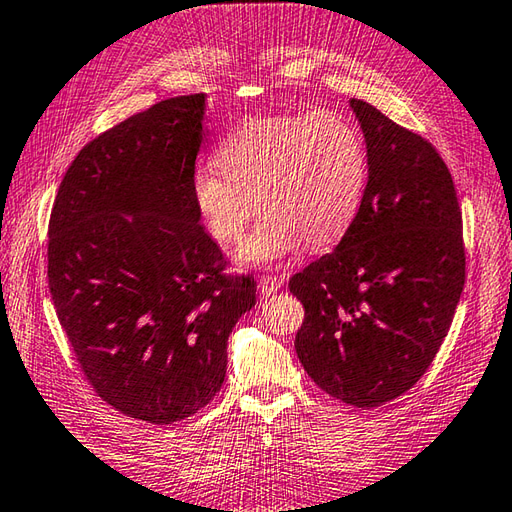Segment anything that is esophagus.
Here are the masks:
<instances>
[{
  "label": "esophagus",
  "mask_w": 512,
  "mask_h": 512,
  "mask_svg": "<svg viewBox=\"0 0 512 512\" xmlns=\"http://www.w3.org/2000/svg\"><path fill=\"white\" fill-rule=\"evenodd\" d=\"M257 286H259V293L262 295H273L282 286V279L279 277H259L257 279Z\"/></svg>",
  "instance_id": "34e87169"
}]
</instances>
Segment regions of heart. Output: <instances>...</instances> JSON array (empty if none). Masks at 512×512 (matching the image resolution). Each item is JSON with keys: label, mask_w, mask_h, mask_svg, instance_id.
I'll use <instances>...</instances> for the list:
<instances>
[{"label": "heart", "mask_w": 512, "mask_h": 512, "mask_svg": "<svg viewBox=\"0 0 512 512\" xmlns=\"http://www.w3.org/2000/svg\"><path fill=\"white\" fill-rule=\"evenodd\" d=\"M215 164L190 177V197L208 233L230 246L257 206L264 219L239 259L273 264L302 246L342 237L362 204L368 155L355 124L335 110L246 117L219 142Z\"/></svg>", "instance_id": "1"}]
</instances>
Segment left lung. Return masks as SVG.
<instances>
[{
	"instance_id": "obj_1",
	"label": "left lung",
	"mask_w": 512,
	"mask_h": 512,
	"mask_svg": "<svg viewBox=\"0 0 512 512\" xmlns=\"http://www.w3.org/2000/svg\"><path fill=\"white\" fill-rule=\"evenodd\" d=\"M368 182L333 253L290 277L304 304L295 350L313 382L375 408L413 388L453 324L466 279L462 208L437 148L375 106L350 99Z\"/></svg>"
}]
</instances>
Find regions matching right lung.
Here are the masks:
<instances>
[{
  "instance_id": "add662e5",
  "label": "right lung",
  "mask_w": 512,
  "mask_h": 512,
  "mask_svg": "<svg viewBox=\"0 0 512 512\" xmlns=\"http://www.w3.org/2000/svg\"><path fill=\"white\" fill-rule=\"evenodd\" d=\"M204 106V93L170 97L90 139L48 222L50 297L86 382L159 426L219 393L228 335L257 293L228 273L190 197Z\"/></svg>"
}]
</instances>
